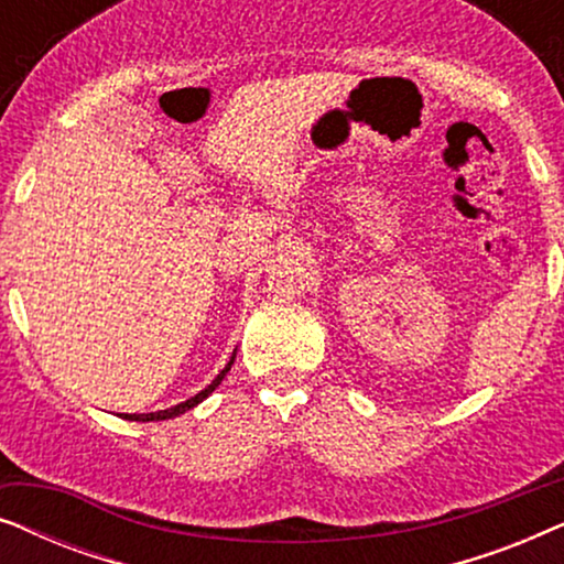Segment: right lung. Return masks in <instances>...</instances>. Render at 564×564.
Listing matches in <instances>:
<instances>
[{
    "instance_id": "1",
    "label": "right lung",
    "mask_w": 564,
    "mask_h": 564,
    "mask_svg": "<svg viewBox=\"0 0 564 564\" xmlns=\"http://www.w3.org/2000/svg\"><path fill=\"white\" fill-rule=\"evenodd\" d=\"M234 359H236V349H234V354H230L228 365L220 369V375L215 377V380H213L210 384H207L205 390H199L195 398H189V400H184V403H180V405H172V408H166V411H156V413H120V419H126V421H141V423H145V421H169V419H176V415L192 411V408L203 403V400H205L207 395H210V392H213L215 388H218V384L223 382V377L228 375L230 365H234Z\"/></svg>"
}]
</instances>
